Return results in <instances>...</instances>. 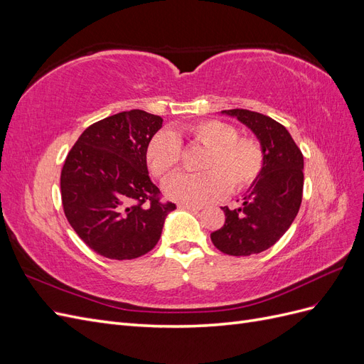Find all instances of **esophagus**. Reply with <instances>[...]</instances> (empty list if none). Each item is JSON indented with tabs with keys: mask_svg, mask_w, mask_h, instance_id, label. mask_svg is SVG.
I'll return each mask as SVG.
<instances>
[{
	"mask_svg": "<svg viewBox=\"0 0 364 364\" xmlns=\"http://www.w3.org/2000/svg\"><path fill=\"white\" fill-rule=\"evenodd\" d=\"M181 209H186V211H193V213H199L202 206H194V205H179Z\"/></svg>",
	"mask_w": 364,
	"mask_h": 364,
	"instance_id": "obj_1",
	"label": "esophagus"
}]
</instances>
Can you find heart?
Segmentation results:
<instances>
[{
    "mask_svg": "<svg viewBox=\"0 0 364 364\" xmlns=\"http://www.w3.org/2000/svg\"><path fill=\"white\" fill-rule=\"evenodd\" d=\"M205 147L197 168L199 174H176L164 185L170 200L182 205H203L215 200L225 190L238 193L257 181L262 170V150L257 141L238 136L234 126L218 119H203L183 126L178 134L159 130L150 139L146 159L153 176L167 178L181 161V141Z\"/></svg>",
    "mask_w": 364,
    "mask_h": 364,
    "instance_id": "obj_1",
    "label": "heart"
}]
</instances>
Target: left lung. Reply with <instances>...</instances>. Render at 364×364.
<instances>
[{"mask_svg": "<svg viewBox=\"0 0 364 364\" xmlns=\"http://www.w3.org/2000/svg\"><path fill=\"white\" fill-rule=\"evenodd\" d=\"M247 126L259 141L262 170L235 209L223 206L225 225L211 234L214 246L232 257L267 250L287 232L299 213L304 191V156L278 121L247 109L222 111Z\"/></svg>", "mask_w": 364, "mask_h": 364, "instance_id": "left-lung-1", "label": "left lung"}]
</instances>
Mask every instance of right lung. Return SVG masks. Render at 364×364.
I'll return each mask as SVG.
<instances>
[{"instance_id":"right-lung-1","label":"right lung","mask_w":364,"mask_h":364,"mask_svg":"<svg viewBox=\"0 0 364 364\" xmlns=\"http://www.w3.org/2000/svg\"><path fill=\"white\" fill-rule=\"evenodd\" d=\"M162 118L139 109L87 127L65 159L60 193L65 215L86 246L109 259L146 255L161 238L165 217L150 181L146 150Z\"/></svg>"}]
</instances>
